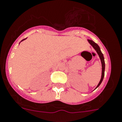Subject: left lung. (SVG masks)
I'll return each mask as SVG.
<instances>
[{"instance_id": "8db88e82", "label": "left lung", "mask_w": 122, "mask_h": 122, "mask_svg": "<svg viewBox=\"0 0 122 122\" xmlns=\"http://www.w3.org/2000/svg\"><path fill=\"white\" fill-rule=\"evenodd\" d=\"M87 41H88V42H89V44L91 45L93 47V48H94V49H95V51H96L97 53V54H98V55L99 57H100V60H101V65H102V73H101V80H100V82H99V83L98 84L97 86V87H95V89H97L98 87L99 86H100V85H101V83H102V80H103L104 77V71H105L104 57L103 54H102V53L101 52V49H100V46H99L98 45V44H97V43H95V42H94V41H91V40H87Z\"/></svg>"}]
</instances>
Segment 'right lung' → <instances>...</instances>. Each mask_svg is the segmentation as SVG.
Segmentation results:
<instances>
[{"mask_svg": "<svg viewBox=\"0 0 122 122\" xmlns=\"http://www.w3.org/2000/svg\"><path fill=\"white\" fill-rule=\"evenodd\" d=\"M26 39H27V38H26ZM23 39V40H22V41H21V42H22V41H24V40H25V39Z\"/></svg>", "mask_w": 122, "mask_h": 122, "instance_id": "right-lung-1", "label": "right lung"}]
</instances>
